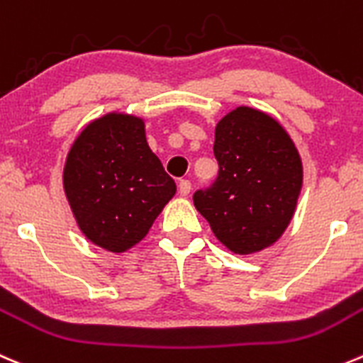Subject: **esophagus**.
<instances>
[{
    "instance_id": "1",
    "label": "esophagus",
    "mask_w": 363,
    "mask_h": 363,
    "mask_svg": "<svg viewBox=\"0 0 363 363\" xmlns=\"http://www.w3.org/2000/svg\"><path fill=\"white\" fill-rule=\"evenodd\" d=\"M189 191H191V182L189 181L179 182V193H181V196H188Z\"/></svg>"
}]
</instances>
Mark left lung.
Instances as JSON below:
<instances>
[{"instance_id":"left-lung-1","label":"left lung","mask_w":363,"mask_h":363,"mask_svg":"<svg viewBox=\"0 0 363 363\" xmlns=\"http://www.w3.org/2000/svg\"><path fill=\"white\" fill-rule=\"evenodd\" d=\"M218 179L193 195L218 241L238 255L275 245L296 211L303 163L293 138L275 117L238 106L214 128Z\"/></svg>"}]
</instances>
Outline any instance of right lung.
Listing matches in <instances>:
<instances>
[{
	"mask_svg": "<svg viewBox=\"0 0 363 363\" xmlns=\"http://www.w3.org/2000/svg\"><path fill=\"white\" fill-rule=\"evenodd\" d=\"M62 182L81 234L111 253L138 245L177 191L147 143L145 121L125 111L84 125L67 152Z\"/></svg>",
	"mask_w": 363,
	"mask_h": 363,
	"instance_id": "add662e5",
	"label": "right lung"
}]
</instances>
